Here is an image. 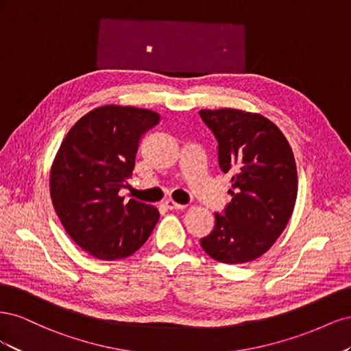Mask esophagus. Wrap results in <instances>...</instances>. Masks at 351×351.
Here are the masks:
<instances>
[{
    "mask_svg": "<svg viewBox=\"0 0 351 351\" xmlns=\"http://www.w3.org/2000/svg\"><path fill=\"white\" fill-rule=\"evenodd\" d=\"M164 206H165L167 209H169V210H174V209H183V208H186V205L177 204V202H174V200H171V199L165 200V202H164Z\"/></svg>",
    "mask_w": 351,
    "mask_h": 351,
    "instance_id": "esophagus-1",
    "label": "esophagus"
}]
</instances>
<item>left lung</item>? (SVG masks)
Returning <instances> with one entry per match:
<instances>
[{"mask_svg":"<svg viewBox=\"0 0 351 351\" xmlns=\"http://www.w3.org/2000/svg\"><path fill=\"white\" fill-rule=\"evenodd\" d=\"M218 141V164L232 173V196L215 228L200 240L212 259L252 262L282 234L297 197V168L289 141L267 117L236 108L200 110Z\"/></svg>","mask_w":351,"mask_h":351,"instance_id":"8db88e82","label":"left lung"}]
</instances>
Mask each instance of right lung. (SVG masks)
<instances>
[{
    "mask_svg": "<svg viewBox=\"0 0 351 351\" xmlns=\"http://www.w3.org/2000/svg\"><path fill=\"white\" fill-rule=\"evenodd\" d=\"M159 114L130 105H102L74 124L51 165L52 205L71 240L90 256H130L149 239L159 212L119 195L134 168L139 141Z\"/></svg>",
    "mask_w": 351,
    "mask_h": 351,
    "instance_id": "add662e5",
    "label": "right lung"
}]
</instances>
